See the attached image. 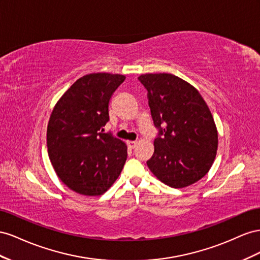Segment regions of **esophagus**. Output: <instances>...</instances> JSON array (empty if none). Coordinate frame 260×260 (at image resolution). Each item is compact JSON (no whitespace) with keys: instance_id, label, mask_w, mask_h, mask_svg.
I'll list each match as a JSON object with an SVG mask.
<instances>
[{"instance_id":"esophagus-1","label":"esophagus","mask_w":260,"mask_h":260,"mask_svg":"<svg viewBox=\"0 0 260 260\" xmlns=\"http://www.w3.org/2000/svg\"><path fill=\"white\" fill-rule=\"evenodd\" d=\"M126 144H127L128 148H131V149H134V148L137 145V142H133V140H127V142H126Z\"/></svg>"}]
</instances>
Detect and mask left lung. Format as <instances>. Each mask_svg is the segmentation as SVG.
<instances>
[{"label": "left lung", "instance_id": "obj_1", "mask_svg": "<svg viewBox=\"0 0 260 260\" xmlns=\"http://www.w3.org/2000/svg\"><path fill=\"white\" fill-rule=\"evenodd\" d=\"M148 91L153 124L159 128L147 161L153 175L173 188L198 182L209 172L218 149V131L197 89L169 73L138 77Z\"/></svg>", "mask_w": 260, "mask_h": 260}]
</instances>
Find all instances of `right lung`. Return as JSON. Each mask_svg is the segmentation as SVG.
Instances as JSON below:
<instances>
[{"mask_svg":"<svg viewBox=\"0 0 260 260\" xmlns=\"http://www.w3.org/2000/svg\"><path fill=\"white\" fill-rule=\"evenodd\" d=\"M124 75L92 73L58 99L47 128L48 153L56 175L73 191L100 196L112 186L127 158L121 139L102 133L109 101Z\"/></svg>","mask_w":260,"mask_h":260,"instance_id":"obj_1","label":"right lung"}]
</instances>
